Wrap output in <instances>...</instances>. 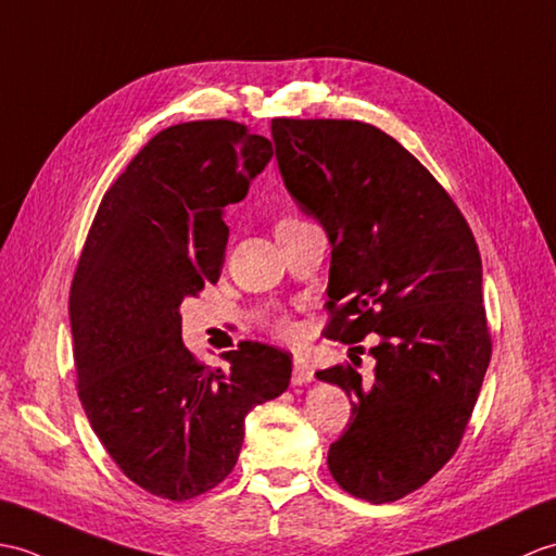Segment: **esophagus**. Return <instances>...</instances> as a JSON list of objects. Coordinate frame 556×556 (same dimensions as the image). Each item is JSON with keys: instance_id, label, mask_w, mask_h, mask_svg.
Returning <instances> with one entry per match:
<instances>
[{"instance_id": "1", "label": "esophagus", "mask_w": 556, "mask_h": 556, "mask_svg": "<svg viewBox=\"0 0 556 556\" xmlns=\"http://www.w3.org/2000/svg\"><path fill=\"white\" fill-rule=\"evenodd\" d=\"M314 380V368L304 359V356H294V368H292V382L294 386H306V382Z\"/></svg>"}]
</instances>
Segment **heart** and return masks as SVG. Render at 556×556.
Returning a JSON list of instances; mask_svg holds the SVG:
<instances>
[{
  "mask_svg": "<svg viewBox=\"0 0 556 556\" xmlns=\"http://www.w3.org/2000/svg\"><path fill=\"white\" fill-rule=\"evenodd\" d=\"M286 220H294V218H282V220H278V224H286ZM274 328L280 332V336H290V332H292V324L288 318H276Z\"/></svg>",
  "mask_w": 556,
  "mask_h": 556,
  "instance_id": "heart-1",
  "label": "heart"
}]
</instances>
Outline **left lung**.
<instances>
[{
	"instance_id": "1",
	"label": "left lung",
	"mask_w": 556,
	"mask_h": 556,
	"mask_svg": "<svg viewBox=\"0 0 556 556\" xmlns=\"http://www.w3.org/2000/svg\"><path fill=\"white\" fill-rule=\"evenodd\" d=\"M270 132L282 182L332 247L326 338H380L371 380L350 364L316 374L352 397L328 468L354 497L402 500L452 459L490 364L476 238L445 188L380 128L274 118Z\"/></svg>"
}]
</instances>
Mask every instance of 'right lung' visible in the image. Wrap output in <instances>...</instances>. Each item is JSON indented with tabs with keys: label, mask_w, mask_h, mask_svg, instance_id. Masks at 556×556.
Wrapping results in <instances>:
<instances>
[{
	"label": "right lung",
	"mask_w": 556,
	"mask_h": 556,
	"mask_svg": "<svg viewBox=\"0 0 556 556\" xmlns=\"http://www.w3.org/2000/svg\"><path fill=\"white\" fill-rule=\"evenodd\" d=\"M274 156L236 121L178 123L147 142L97 208L68 314L78 397L135 485L185 502L238 462L244 416L290 386L292 356L262 342L200 364L182 344L180 304L224 268V208Z\"/></svg>",
	"instance_id": "obj_1"
}]
</instances>
